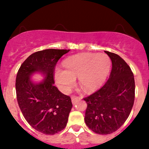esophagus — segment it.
<instances>
[{
	"label": "esophagus",
	"instance_id": "esophagus-1",
	"mask_svg": "<svg viewBox=\"0 0 149 149\" xmlns=\"http://www.w3.org/2000/svg\"><path fill=\"white\" fill-rule=\"evenodd\" d=\"M80 100V98L78 97H76V96H73L71 97V101H72V103L73 104H75L77 102H78V100Z\"/></svg>",
	"mask_w": 149,
	"mask_h": 149
}]
</instances>
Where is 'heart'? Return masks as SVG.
<instances>
[{"mask_svg": "<svg viewBox=\"0 0 149 149\" xmlns=\"http://www.w3.org/2000/svg\"><path fill=\"white\" fill-rule=\"evenodd\" d=\"M65 70L57 69L55 80L62 91L68 92L78 83L85 92H92L104 83L111 67V61L104 53H83L68 57L63 63Z\"/></svg>", "mask_w": 149, "mask_h": 149, "instance_id": "heart-1", "label": "heart"}]
</instances>
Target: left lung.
I'll list each match as a JSON object with an SVG mask.
<instances>
[{"instance_id": "8db88e82", "label": "left lung", "mask_w": 149, "mask_h": 149, "mask_svg": "<svg viewBox=\"0 0 149 149\" xmlns=\"http://www.w3.org/2000/svg\"><path fill=\"white\" fill-rule=\"evenodd\" d=\"M105 52L112 62L109 80L100 90L83 98L88 104L85 123L100 134H111L124 124L135 96L134 75L129 65L115 53Z\"/></svg>"}]
</instances>
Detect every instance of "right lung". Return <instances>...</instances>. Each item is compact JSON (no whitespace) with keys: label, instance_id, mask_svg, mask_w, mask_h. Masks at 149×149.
I'll list each match as a JSON object with an SVG mask.
<instances>
[{"label":"right lung","instance_id":"obj_1","mask_svg":"<svg viewBox=\"0 0 149 149\" xmlns=\"http://www.w3.org/2000/svg\"><path fill=\"white\" fill-rule=\"evenodd\" d=\"M70 49H47L34 52L22 63L16 77L17 100L28 123L45 134H54L66 126L73 105L69 96L54 85V69L59 59ZM40 72L44 81L33 84L32 73Z\"/></svg>","mask_w":149,"mask_h":149}]
</instances>
